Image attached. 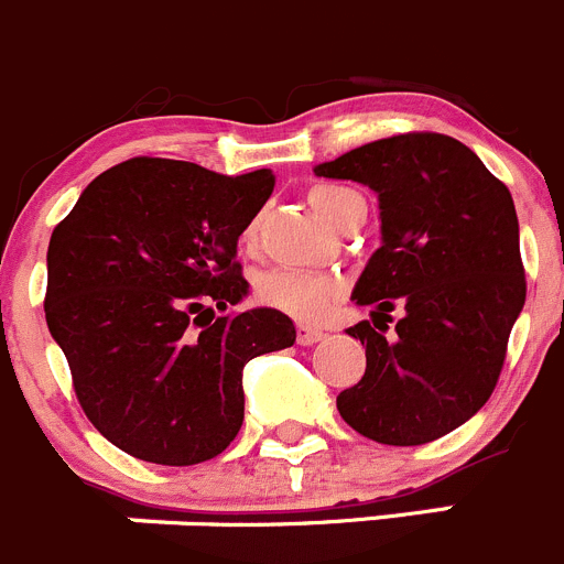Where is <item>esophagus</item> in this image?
I'll use <instances>...</instances> for the list:
<instances>
[{"mask_svg":"<svg viewBox=\"0 0 564 564\" xmlns=\"http://www.w3.org/2000/svg\"><path fill=\"white\" fill-rule=\"evenodd\" d=\"M327 338V333H324V329H318V327H310V324H299V329H296V340L302 346H310V344H318V340H324Z\"/></svg>","mask_w":564,"mask_h":564,"instance_id":"obj_1","label":"esophagus"}]
</instances>
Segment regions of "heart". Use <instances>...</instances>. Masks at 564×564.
<instances>
[{
	"instance_id": "b5f03b06",
	"label": "heart",
	"mask_w": 564,
	"mask_h": 564,
	"mask_svg": "<svg viewBox=\"0 0 564 564\" xmlns=\"http://www.w3.org/2000/svg\"><path fill=\"white\" fill-rule=\"evenodd\" d=\"M310 206L316 209L318 218L329 224L333 229H346V224L355 218V212L364 206L355 189L335 187V184H322L310 189ZM257 242V224H248L242 231V246L254 248ZM338 293V282L327 273L293 271V268H276L257 279V296L268 307H276L293 318H318L327 313Z\"/></svg>"
}]
</instances>
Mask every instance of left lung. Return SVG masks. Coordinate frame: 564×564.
Masks as SVG:
<instances>
[{"mask_svg": "<svg viewBox=\"0 0 564 564\" xmlns=\"http://www.w3.org/2000/svg\"><path fill=\"white\" fill-rule=\"evenodd\" d=\"M316 175L366 184L380 204V248L352 291L375 324L346 329L366 346V371L338 394L340 416L394 447L456 431L495 391L525 304L511 193L444 133L377 139ZM394 306L403 318L386 339L376 318Z\"/></svg>", "mask_w": 564, "mask_h": 564, "instance_id": "1", "label": "left lung"}]
</instances>
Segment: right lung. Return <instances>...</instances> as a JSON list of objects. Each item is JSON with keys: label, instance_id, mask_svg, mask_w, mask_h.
Returning a JSON list of instances; mask_svg holds the SVG:
<instances>
[{"label": "right lung", "instance_id": "1", "mask_svg": "<svg viewBox=\"0 0 564 564\" xmlns=\"http://www.w3.org/2000/svg\"><path fill=\"white\" fill-rule=\"evenodd\" d=\"M271 193V170L139 156L97 175L55 226L46 327L89 422L128 456H220L242 425V366L296 340L273 307L215 316L248 296L237 240Z\"/></svg>", "mask_w": 564, "mask_h": 564}]
</instances>
